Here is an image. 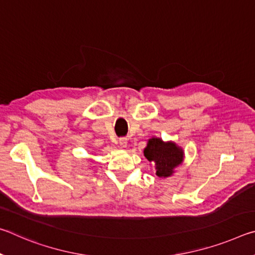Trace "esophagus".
Returning <instances> with one entry per match:
<instances>
[{
    "label": "esophagus",
    "mask_w": 255,
    "mask_h": 255,
    "mask_svg": "<svg viewBox=\"0 0 255 255\" xmlns=\"http://www.w3.org/2000/svg\"><path fill=\"white\" fill-rule=\"evenodd\" d=\"M119 144H120V146H122V147H127V144H128V139L126 137H122V138H119Z\"/></svg>",
    "instance_id": "esophagus-1"
}]
</instances>
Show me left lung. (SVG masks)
I'll list each match as a JSON object with an SVG mask.
<instances>
[{
  "label": "left lung",
  "mask_w": 255,
  "mask_h": 255,
  "mask_svg": "<svg viewBox=\"0 0 255 255\" xmlns=\"http://www.w3.org/2000/svg\"><path fill=\"white\" fill-rule=\"evenodd\" d=\"M144 156L154 163L158 178H167L183 163L184 152L174 141H164L162 138L152 137L144 148Z\"/></svg>",
  "instance_id": "1"
}]
</instances>
